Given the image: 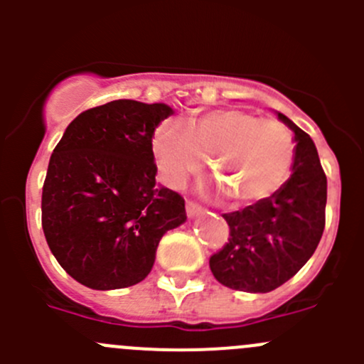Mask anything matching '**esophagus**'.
<instances>
[{"label": "esophagus", "instance_id": "obj_1", "mask_svg": "<svg viewBox=\"0 0 364 364\" xmlns=\"http://www.w3.org/2000/svg\"><path fill=\"white\" fill-rule=\"evenodd\" d=\"M200 213H203V208H200L199 204L192 203V200L186 203V215H188V218H196V216H199Z\"/></svg>", "mask_w": 364, "mask_h": 364}]
</instances>
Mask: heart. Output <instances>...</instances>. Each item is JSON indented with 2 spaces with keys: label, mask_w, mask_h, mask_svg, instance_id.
<instances>
[{
  "label": "heart",
  "mask_w": 364,
  "mask_h": 364,
  "mask_svg": "<svg viewBox=\"0 0 364 364\" xmlns=\"http://www.w3.org/2000/svg\"><path fill=\"white\" fill-rule=\"evenodd\" d=\"M153 151L168 185H185L211 159L216 188L237 204H253L284 185L294 160V141L280 121L227 109L200 116L192 130L165 121L153 135Z\"/></svg>",
  "instance_id": "1"
}]
</instances>
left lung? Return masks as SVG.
<instances>
[{
	"instance_id": "left-lung-1",
	"label": "left lung",
	"mask_w": 364,
	"mask_h": 364,
	"mask_svg": "<svg viewBox=\"0 0 364 364\" xmlns=\"http://www.w3.org/2000/svg\"><path fill=\"white\" fill-rule=\"evenodd\" d=\"M278 119L294 134L291 178L266 199L223 215L229 243L209 259L216 280L243 292H271L308 262L326 223L328 179L308 134L285 114Z\"/></svg>"
}]
</instances>
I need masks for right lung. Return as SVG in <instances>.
<instances>
[{
	"mask_svg": "<svg viewBox=\"0 0 364 364\" xmlns=\"http://www.w3.org/2000/svg\"><path fill=\"white\" fill-rule=\"evenodd\" d=\"M165 104L112 100L65 130L49 160L42 227L60 266L95 291L144 280L167 230L186 222L179 193L156 185L153 135Z\"/></svg>",
	"mask_w": 364,
	"mask_h": 364,
	"instance_id": "obj_1",
	"label": "right lung"
}]
</instances>
